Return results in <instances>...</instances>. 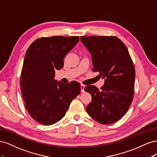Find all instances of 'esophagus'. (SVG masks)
Returning <instances> with one entry per match:
<instances>
[{
  "label": "esophagus",
  "mask_w": 157,
  "mask_h": 157,
  "mask_svg": "<svg viewBox=\"0 0 157 157\" xmlns=\"http://www.w3.org/2000/svg\"><path fill=\"white\" fill-rule=\"evenodd\" d=\"M84 87H85V86H84V84L80 85V90H81V92H84Z\"/></svg>",
  "instance_id": "34e87169"
}]
</instances>
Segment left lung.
Instances as JSON below:
<instances>
[{"label":"left lung","mask_w":157,"mask_h":157,"mask_svg":"<svg viewBox=\"0 0 157 157\" xmlns=\"http://www.w3.org/2000/svg\"><path fill=\"white\" fill-rule=\"evenodd\" d=\"M80 40L92 57L94 72L105 78L99 90H84L92 95L86 107L88 115L102 124L120 120L129 109L134 95L135 67L126 45L115 36H82Z\"/></svg>","instance_id":"8db88e82"}]
</instances>
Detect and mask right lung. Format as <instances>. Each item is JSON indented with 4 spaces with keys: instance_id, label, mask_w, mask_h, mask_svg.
Here are the masks:
<instances>
[{
    "instance_id": "add662e5",
    "label": "right lung",
    "mask_w": 157,
    "mask_h": 157,
    "mask_svg": "<svg viewBox=\"0 0 157 157\" xmlns=\"http://www.w3.org/2000/svg\"><path fill=\"white\" fill-rule=\"evenodd\" d=\"M78 41V36L40 37L26 52L20 79L22 96L28 113L42 124L59 121L80 92L78 82L64 84L54 79L55 70L63 67V58Z\"/></svg>"
}]
</instances>
